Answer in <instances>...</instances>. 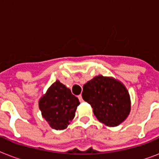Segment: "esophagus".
<instances>
[{
  "label": "esophagus",
  "instance_id": "1",
  "mask_svg": "<svg viewBox=\"0 0 159 159\" xmlns=\"http://www.w3.org/2000/svg\"><path fill=\"white\" fill-rule=\"evenodd\" d=\"M78 99H79V101L81 102H83V99H82V95H81V94H80L79 96H78Z\"/></svg>",
  "mask_w": 159,
  "mask_h": 159
}]
</instances>
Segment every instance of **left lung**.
Segmentation results:
<instances>
[{"instance_id": "obj_1", "label": "left lung", "mask_w": 159, "mask_h": 159, "mask_svg": "<svg viewBox=\"0 0 159 159\" xmlns=\"http://www.w3.org/2000/svg\"><path fill=\"white\" fill-rule=\"evenodd\" d=\"M82 98L93 108L100 122L117 126L130 112L129 95L120 82L99 75L83 86Z\"/></svg>"}]
</instances>
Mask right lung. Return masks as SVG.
Listing matches in <instances>:
<instances>
[{
    "mask_svg": "<svg viewBox=\"0 0 159 159\" xmlns=\"http://www.w3.org/2000/svg\"><path fill=\"white\" fill-rule=\"evenodd\" d=\"M79 100L72 94L71 90L56 81L39 100V109L43 117L55 129L67 128L74 118Z\"/></svg>",
    "mask_w": 159,
    "mask_h": 159,
    "instance_id": "1",
    "label": "right lung"
}]
</instances>
